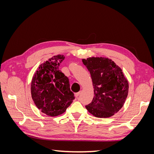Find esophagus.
I'll list each match as a JSON object with an SVG mask.
<instances>
[{
  "label": "esophagus",
  "mask_w": 154,
  "mask_h": 154,
  "mask_svg": "<svg viewBox=\"0 0 154 154\" xmlns=\"http://www.w3.org/2000/svg\"><path fill=\"white\" fill-rule=\"evenodd\" d=\"M80 93H81V92H80H80H76V93H75V96H76V97H78L79 95L80 94Z\"/></svg>",
  "instance_id": "34e87169"
}]
</instances>
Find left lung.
<instances>
[{
  "label": "left lung",
  "mask_w": 154,
  "mask_h": 154,
  "mask_svg": "<svg viewBox=\"0 0 154 154\" xmlns=\"http://www.w3.org/2000/svg\"><path fill=\"white\" fill-rule=\"evenodd\" d=\"M91 73L94 97L85 106L96 118H106L122 108L128 94V82L122 69L111 59L90 57L82 59Z\"/></svg>",
  "instance_id": "1"
}]
</instances>
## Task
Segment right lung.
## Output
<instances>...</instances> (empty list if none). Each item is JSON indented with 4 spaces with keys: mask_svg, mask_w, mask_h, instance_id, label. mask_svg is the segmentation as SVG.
<instances>
[{
    "mask_svg": "<svg viewBox=\"0 0 154 154\" xmlns=\"http://www.w3.org/2000/svg\"><path fill=\"white\" fill-rule=\"evenodd\" d=\"M65 56L55 55L40 64L32 78L31 93L35 105L46 115L63 114L74 99L69 79L59 69Z\"/></svg>",
    "mask_w": 154,
    "mask_h": 154,
    "instance_id": "right-lung-1",
    "label": "right lung"
}]
</instances>
